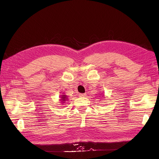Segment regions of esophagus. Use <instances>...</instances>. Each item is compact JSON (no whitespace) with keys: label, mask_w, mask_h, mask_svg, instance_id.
<instances>
[{"label":"esophagus","mask_w":159,"mask_h":159,"mask_svg":"<svg viewBox=\"0 0 159 159\" xmlns=\"http://www.w3.org/2000/svg\"><path fill=\"white\" fill-rule=\"evenodd\" d=\"M85 95H86L85 93H79V96L81 98H84V97H85Z\"/></svg>","instance_id":"34e87169"}]
</instances>
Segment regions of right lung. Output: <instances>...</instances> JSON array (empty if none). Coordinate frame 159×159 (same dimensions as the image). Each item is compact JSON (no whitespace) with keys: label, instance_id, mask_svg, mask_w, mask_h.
I'll use <instances>...</instances> for the list:
<instances>
[{"label":"right lung","instance_id":"obj_1","mask_svg":"<svg viewBox=\"0 0 159 159\" xmlns=\"http://www.w3.org/2000/svg\"><path fill=\"white\" fill-rule=\"evenodd\" d=\"M66 99H67V96L66 95H61V101H62V102L63 103H64L66 101Z\"/></svg>","mask_w":159,"mask_h":159}]
</instances>
